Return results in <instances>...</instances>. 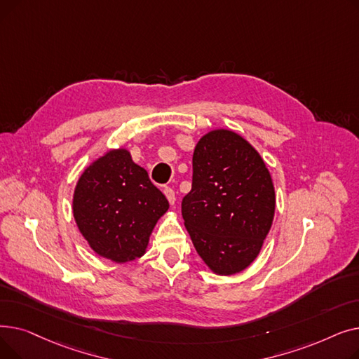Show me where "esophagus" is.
<instances>
[{
	"label": "esophagus",
	"mask_w": 359,
	"mask_h": 359,
	"mask_svg": "<svg viewBox=\"0 0 359 359\" xmlns=\"http://www.w3.org/2000/svg\"><path fill=\"white\" fill-rule=\"evenodd\" d=\"M164 195H165V198L168 199L170 205H175V202H176V195H175V191L172 189V187H164Z\"/></svg>",
	"instance_id": "34e87169"
}]
</instances>
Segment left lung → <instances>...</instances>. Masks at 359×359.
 <instances>
[{
	"label": "left lung",
	"instance_id": "8db88e82",
	"mask_svg": "<svg viewBox=\"0 0 359 359\" xmlns=\"http://www.w3.org/2000/svg\"><path fill=\"white\" fill-rule=\"evenodd\" d=\"M192 164V189L182 201L186 230L214 273H238L257 257L272 227L269 170L257 151L229 129L205 134Z\"/></svg>",
	"mask_w": 359,
	"mask_h": 359
}]
</instances>
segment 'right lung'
<instances>
[{
  "mask_svg": "<svg viewBox=\"0 0 359 359\" xmlns=\"http://www.w3.org/2000/svg\"><path fill=\"white\" fill-rule=\"evenodd\" d=\"M167 210L165 196L125 148L110 149L93 161L72 198L74 219L88 246L116 263L145 253L149 236Z\"/></svg>",
  "mask_w": 359,
  "mask_h": 359,
  "instance_id": "1",
  "label": "right lung"
}]
</instances>
